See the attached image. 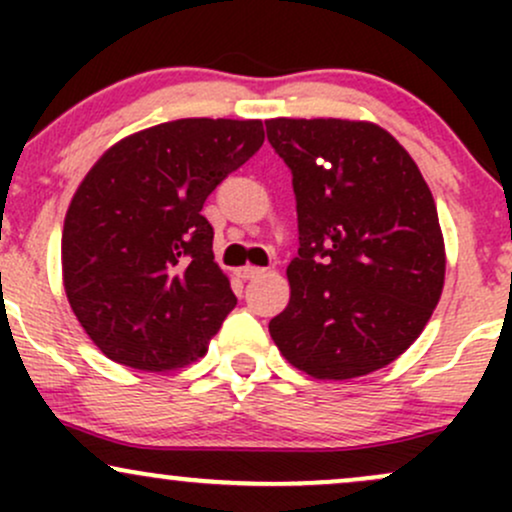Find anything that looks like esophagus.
<instances>
[{"mask_svg": "<svg viewBox=\"0 0 512 512\" xmlns=\"http://www.w3.org/2000/svg\"><path fill=\"white\" fill-rule=\"evenodd\" d=\"M264 269L262 267H252V264H248V267H240L238 269V276L240 279H255V276H262Z\"/></svg>", "mask_w": 512, "mask_h": 512, "instance_id": "1", "label": "esophagus"}]
</instances>
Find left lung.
Returning <instances> with one entry per match:
<instances>
[{
  "instance_id": "1",
  "label": "left lung",
  "mask_w": 512,
  "mask_h": 512,
  "mask_svg": "<svg viewBox=\"0 0 512 512\" xmlns=\"http://www.w3.org/2000/svg\"><path fill=\"white\" fill-rule=\"evenodd\" d=\"M264 125L291 170L298 214L291 301L269 334L313 378L373 373L416 342L443 291L431 190L397 139L370 122Z\"/></svg>"
}]
</instances>
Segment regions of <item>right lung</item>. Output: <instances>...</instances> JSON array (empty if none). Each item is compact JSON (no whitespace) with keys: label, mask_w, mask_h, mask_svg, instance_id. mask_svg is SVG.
Returning a JSON list of instances; mask_svg holds the SVG:
<instances>
[{"label":"right lung","mask_w":512,"mask_h":512,"mask_svg":"<svg viewBox=\"0 0 512 512\" xmlns=\"http://www.w3.org/2000/svg\"><path fill=\"white\" fill-rule=\"evenodd\" d=\"M262 142L260 120L187 117L122 139L88 170L64 219L62 272L105 356L170 370L207 354L238 298L202 207Z\"/></svg>","instance_id":"obj_1"}]
</instances>
